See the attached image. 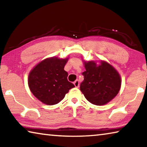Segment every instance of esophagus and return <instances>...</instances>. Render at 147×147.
Instances as JSON below:
<instances>
[{"label": "esophagus", "instance_id": "34e87169", "mask_svg": "<svg viewBox=\"0 0 147 147\" xmlns=\"http://www.w3.org/2000/svg\"><path fill=\"white\" fill-rule=\"evenodd\" d=\"M74 86L76 87V88H78V87H79V81L78 80H76L74 82Z\"/></svg>", "mask_w": 147, "mask_h": 147}]
</instances>
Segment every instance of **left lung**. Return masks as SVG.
<instances>
[{
  "instance_id": "obj_1",
  "label": "left lung",
  "mask_w": 147,
  "mask_h": 147,
  "mask_svg": "<svg viewBox=\"0 0 147 147\" xmlns=\"http://www.w3.org/2000/svg\"><path fill=\"white\" fill-rule=\"evenodd\" d=\"M86 71L80 89L89 102L102 106L115 97L120 90L121 79L115 68L106 61L97 65L93 61L84 62Z\"/></svg>"
}]
</instances>
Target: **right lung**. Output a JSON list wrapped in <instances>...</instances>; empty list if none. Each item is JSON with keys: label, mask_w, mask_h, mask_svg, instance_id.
Listing matches in <instances>:
<instances>
[{"label": "right lung", "mask_w": 147, "mask_h": 147, "mask_svg": "<svg viewBox=\"0 0 147 147\" xmlns=\"http://www.w3.org/2000/svg\"><path fill=\"white\" fill-rule=\"evenodd\" d=\"M68 58H47L38 63L28 76V86L32 94L42 102L54 105L62 100L69 89L74 87L68 81L64 70Z\"/></svg>", "instance_id": "add662e5"}]
</instances>
